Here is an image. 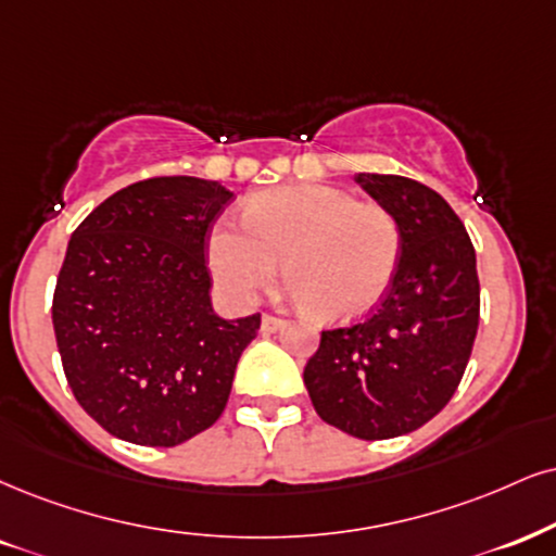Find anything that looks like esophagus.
I'll return each instance as SVG.
<instances>
[{
    "label": "esophagus",
    "instance_id": "34e87169",
    "mask_svg": "<svg viewBox=\"0 0 556 556\" xmlns=\"http://www.w3.org/2000/svg\"><path fill=\"white\" fill-rule=\"evenodd\" d=\"M283 325H286V321L280 319V317H273V314H263V330L265 332H276Z\"/></svg>",
    "mask_w": 556,
    "mask_h": 556
}]
</instances>
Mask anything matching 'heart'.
Returning <instances> with one entry per match:
<instances>
[{
	"instance_id": "obj_1",
	"label": "heart",
	"mask_w": 556,
	"mask_h": 556,
	"mask_svg": "<svg viewBox=\"0 0 556 556\" xmlns=\"http://www.w3.org/2000/svg\"><path fill=\"white\" fill-rule=\"evenodd\" d=\"M402 255L400 222L330 185H289L247 203L244 224L211 229L208 265L237 304L273 283L286 260L289 293L325 321L368 314L392 286Z\"/></svg>"
}]
</instances>
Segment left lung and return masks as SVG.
<instances>
[{"instance_id": "left-lung-1", "label": "left lung", "mask_w": 556, "mask_h": 556, "mask_svg": "<svg viewBox=\"0 0 556 556\" xmlns=\"http://www.w3.org/2000/svg\"><path fill=\"white\" fill-rule=\"evenodd\" d=\"M402 229V255L374 314L321 332L304 368L325 422L361 441L422 428L458 389L479 327L475 244L428 185L400 175H355Z\"/></svg>"}]
</instances>
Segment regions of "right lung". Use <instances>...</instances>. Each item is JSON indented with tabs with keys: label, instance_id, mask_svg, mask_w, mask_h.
Wrapping results in <instances>:
<instances>
[{
	"label": "right lung",
	"instance_id": "right-lung-1",
	"mask_svg": "<svg viewBox=\"0 0 556 556\" xmlns=\"http://www.w3.org/2000/svg\"><path fill=\"white\" fill-rule=\"evenodd\" d=\"M201 177H149L74 229L53 332L81 409L136 445H180L222 417L260 314L222 319L205 250L231 201Z\"/></svg>",
	"mask_w": 556,
	"mask_h": 556
}]
</instances>
